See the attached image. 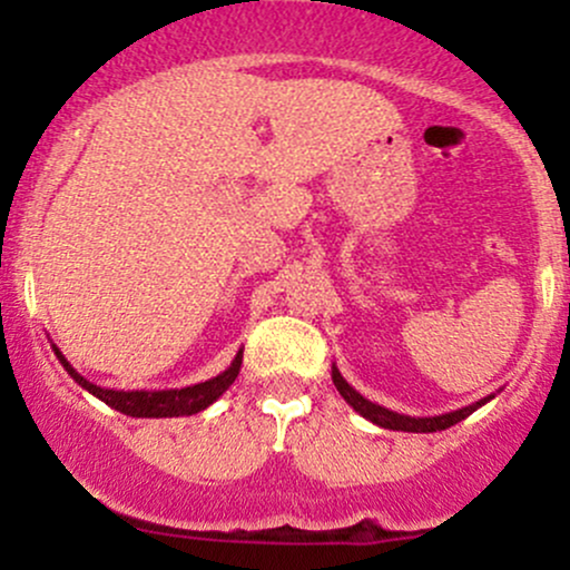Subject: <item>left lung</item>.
<instances>
[{"instance_id":"obj_1","label":"left lung","mask_w":570,"mask_h":570,"mask_svg":"<svg viewBox=\"0 0 570 570\" xmlns=\"http://www.w3.org/2000/svg\"><path fill=\"white\" fill-rule=\"evenodd\" d=\"M332 383H335V389L340 391V396H343L345 402H348L351 407L358 412V415L367 417V421L375 423V426L391 429V431H412V434H431V431H444V429L455 426V423H461L463 417H469L474 410H480L482 404H488L490 399L495 396V394H490L485 399H480V402L469 404V407L444 412V415L412 417V415H402V412H394V410H389V407H381V404H375V402H370V399H364L356 389H353V385H348V381H345L343 375H340V370L335 367V364H332Z\"/></svg>"}]
</instances>
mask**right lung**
I'll return each instance as SVG.
<instances>
[{
  "label": "right lung",
  "mask_w": 570,
  "mask_h": 570,
  "mask_svg": "<svg viewBox=\"0 0 570 570\" xmlns=\"http://www.w3.org/2000/svg\"><path fill=\"white\" fill-rule=\"evenodd\" d=\"M58 362L63 364V370L69 372L71 381L82 385L88 394H94L101 402H107L109 407L122 412V415L130 417H179V415H195V412L206 410L208 404H214L217 399L225 394L227 389L235 383L240 372V362H244V351L235 353L230 367L219 372L212 381L187 385V389H171V391H115V389H101V385L90 383L88 377H82L71 364L63 358V353L56 348Z\"/></svg>",
  "instance_id": "right-lung-1"
}]
</instances>
